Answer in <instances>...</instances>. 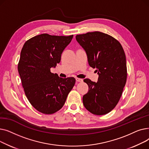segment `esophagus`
Segmentation results:
<instances>
[{
    "label": "esophagus",
    "mask_w": 149,
    "mask_h": 149,
    "mask_svg": "<svg viewBox=\"0 0 149 149\" xmlns=\"http://www.w3.org/2000/svg\"><path fill=\"white\" fill-rule=\"evenodd\" d=\"M76 81H77V82H80V83H81V82H83V79H79V78H76Z\"/></svg>",
    "instance_id": "1"
}]
</instances>
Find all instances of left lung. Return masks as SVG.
<instances>
[{
	"label": "left lung",
	"mask_w": 149,
	"mask_h": 149,
	"mask_svg": "<svg viewBox=\"0 0 149 149\" xmlns=\"http://www.w3.org/2000/svg\"><path fill=\"white\" fill-rule=\"evenodd\" d=\"M76 39L86 52L89 66L99 75L97 83L84 80L89 90L83 97V104L93 114H107L118 104L126 83L124 49L116 39L100 31L77 35Z\"/></svg>",
	"instance_id": "left-lung-1"
}]
</instances>
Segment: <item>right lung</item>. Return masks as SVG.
<instances>
[{
  "label": "right lung",
  "instance_id": "add662e5",
  "mask_svg": "<svg viewBox=\"0 0 149 149\" xmlns=\"http://www.w3.org/2000/svg\"><path fill=\"white\" fill-rule=\"evenodd\" d=\"M72 38L73 35L42 34L23 45L18 63L22 86L29 103L42 113L59 111L74 86L75 78L63 79L51 72V68L60 63L63 51Z\"/></svg>",
  "mask_w": 149,
  "mask_h": 149
}]
</instances>
